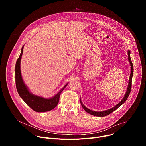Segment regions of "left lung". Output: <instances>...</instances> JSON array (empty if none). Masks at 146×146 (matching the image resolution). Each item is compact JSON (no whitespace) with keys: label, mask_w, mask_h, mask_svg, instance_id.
Instances as JSON below:
<instances>
[{"label":"left lung","mask_w":146,"mask_h":146,"mask_svg":"<svg viewBox=\"0 0 146 146\" xmlns=\"http://www.w3.org/2000/svg\"><path fill=\"white\" fill-rule=\"evenodd\" d=\"M130 54H131V52L129 50L128 52V60H129V63H130V65H131V74H130V77H129V84H128V88H127V90L126 94H125V96H124L123 98L122 99V100L118 104H117L116 106H115L114 108H111V109H110L109 110H106V111H103L98 112V111H95L91 110L87 108L84 105H83V103H82V102H81V100L80 99L81 105L82 108L85 110V111L86 112H87L88 113H89V114H91L92 115H94V116L105 117V116L108 115L109 114H110V113H113L114 111L117 110L119 107H120L122 105V104L125 102L126 101V100L128 98L129 95V94L131 92V87H132V76H133V64H132L131 59V57H130Z\"/></svg>","instance_id":"1"}]
</instances>
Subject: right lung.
I'll return each instance as SVG.
<instances>
[{"label": "right lung", "instance_id": "right-lung-1", "mask_svg": "<svg viewBox=\"0 0 146 146\" xmlns=\"http://www.w3.org/2000/svg\"><path fill=\"white\" fill-rule=\"evenodd\" d=\"M24 46L22 47L21 52L18 58L15 68V84L17 90L20 97L34 111L36 112H46L54 109L59 102L60 93L68 86V82L62 88L58 93L51 98H44L39 96L35 95L31 93L27 87L24 84L21 73L20 64L23 55Z\"/></svg>", "mask_w": 146, "mask_h": 146}]
</instances>
